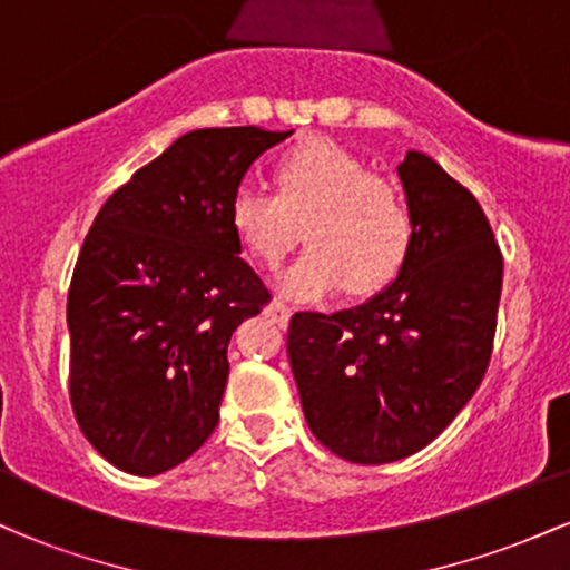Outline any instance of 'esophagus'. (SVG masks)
<instances>
[{
  "mask_svg": "<svg viewBox=\"0 0 570 570\" xmlns=\"http://www.w3.org/2000/svg\"><path fill=\"white\" fill-rule=\"evenodd\" d=\"M265 311L267 313H271V316L273 318H276V322L278 324H289V318H292V307L289 305H286V303H281V299H273V303L271 305H267L265 307Z\"/></svg>",
  "mask_w": 570,
  "mask_h": 570,
  "instance_id": "1",
  "label": "esophagus"
}]
</instances>
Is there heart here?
Returning <instances> with one entry per match:
<instances>
[{"label":"heart","instance_id":"heart-1","mask_svg":"<svg viewBox=\"0 0 570 570\" xmlns=\"http://www.w3.org/2000/svg\"><path fill=\"white\" fill-rule=\"evenodd\" d=\"M276 195L244 185L230 198V227L248 257L278 265L303 235L311 248L278 276L294 299H322L348 286L356 297L385 289L412 248L402 193L372 176L330 139L297 144L273 168Z\"/></svg>","mask_w":570,"mask_h":570}]
</instances>
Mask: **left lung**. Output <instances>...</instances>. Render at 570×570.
<instances>
[{"label": "left lung", "instance_id": "8db88e82", "mask_svg": "<svg viewBox=\"0 0 570 570\" xmlns=\"http://www.w3.org/2000/svg\"><path fill=\"white\" fill-rule=\"evenodd\" d=\"M412 248L367 303L294 313L289 364L313 436L351 463L377 466L423 450L485 377L503 259L485 212L440 163H399Z\"/></svg>", "mask_w": 570, "mask_h": 570}]
</instances>
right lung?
<instances>
[{
  "label": "right lung",
  "mask_w": 570,
  "mask_h": 570,
  "mask_svg": "<svg viewBox=\"0 0 570 570\" xmlns=\"http://www.w3.org/2000/svg\"><path fill=\"white\" fill-rule=\"evenodd\" d=\"M292 130L179 136L104 203L69 286V396L85 440L122 472L155 476L212 436L227 343L271 299L240 259L230 198Z\"/></svg>",
  "instance_id": "1"
}]
</instances>
